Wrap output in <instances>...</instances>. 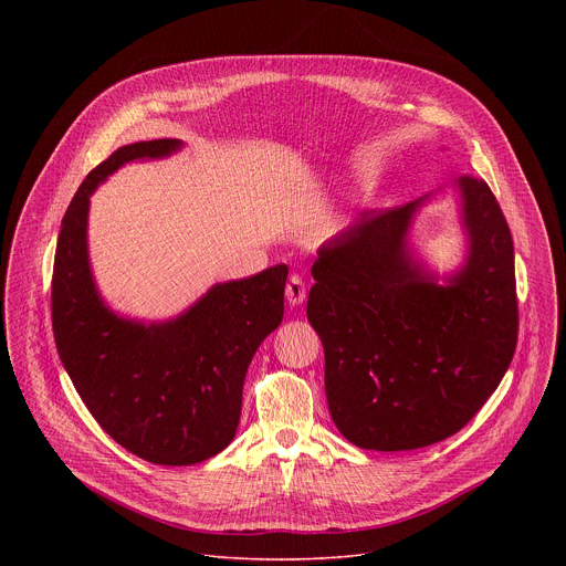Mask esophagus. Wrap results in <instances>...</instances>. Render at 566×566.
Wrapping results in <instances>:
<instances>
[{"instance_id":"34e87169","label":"esophagus","mask_w":566,"mask_h":566,"mask_svg":"<svg viewBox=\"0 0 566 566\" xmlns=\"http://www.w3.org/2000/svg\"><path fill=\"white\" fill-rule=\"evenodd\" d=\"M304 297H306V284H304L302 275L293 273L286 282V300L291 306H297L304 302Z\"/></svg>"}]
</instances>
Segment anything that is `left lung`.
Wrapping results in <instances>:
<instances>
[{"instance_id":"obj_1","label":"left lung","mask_w":566,"mask_h":566,"mask_svg":"<svg viewBox=\"0 0 566 566\" xmlns=\"http://www.w3.org/2000/svg\"><path fill=\"white\" fill-rule=\"evenodd\" d=\"M468 237L439 284L408 232L421 197L367 212L319 249L306 317L325 347V389L358 448L417 450L457 434L502 382L517 345L513 237L489 184L452 181Z\"/></svg>"}]
</instances>
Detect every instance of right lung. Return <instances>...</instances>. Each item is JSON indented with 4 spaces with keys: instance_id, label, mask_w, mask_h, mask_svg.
Here are the masks:
<instances>
[{
    "instance_id": "add662e5",
    "label": "right lung",
    "mask_w": 566,
    "mask_h": 566,
    "mask_svg": "<svg viewBox=\"0 0 566 566\" xmlns=\"http://www.w3.org/2000/svg\"><path fill=\"white\" fill-rule=\"evenodd\" d=\"M177 149V138L132 143L87 175L64 212L51 282L53 338L75 391L116 443L158 465L206 461L234 439L244 378L280 327L289 275L277 264L214 284L186 313L151 325L103 302L87 251L90 197L129 160Z\"/></svg>"
}]
</instances>
